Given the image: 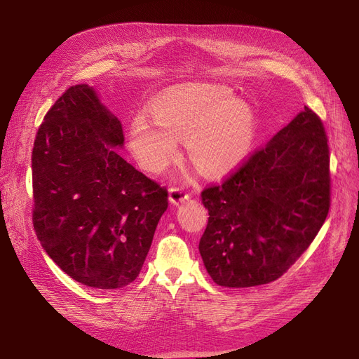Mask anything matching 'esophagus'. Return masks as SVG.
I'll use <instances>...</instances> for the list:
<instances>
[{
    "mask_svg": "<svg viewBox=\"0 0 359 359\" xmlns=\"http://www.w3.org/2000/svg\"><path fill=\"white\" fill-rule=\"evenodd\" d=\"M189 194H186L180 187H170L168 189V199L173 205H180L189 199Z\"/></svg>",
    "mask_w": 359,
    "mask_h": 359,
    "instance_id": "1",
    "label": "esophagus"
}]
</instances>
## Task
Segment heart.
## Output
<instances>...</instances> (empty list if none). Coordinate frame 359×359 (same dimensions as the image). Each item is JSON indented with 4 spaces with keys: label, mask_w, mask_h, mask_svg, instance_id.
I'll list each match as a JSON object with an SVG mask.
<instances>
[{
    "label": "heart",
    "mask_w": 359,
    "mask_h": 359,
    "mask_svg": "<svg viewBox=\"0 0 359 359\" xmlns=\"http://www.w3.org/2000/svg\"><path fill=\"white\" fill-rule=\"evenodd\" d=\"M138 113L128 142L140 165L161 173L176 157L177 138H186L191 160L206 176L229 175L250 156L256 121L250 104L224 86L187 83L168 88Z\"/></svg>",
    "instance_id": "obj_1"
}]
</instances>
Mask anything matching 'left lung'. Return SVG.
<instances>
[{
    "instance_id": "1",
    "label": "left lung",
    "mask_w": 359,
    "mask_h": 359,
    "mask_svg": "<svg viewBox=\"0 0 359 359\" xmlns=\"http://www.w3.org/2000/svg\"><path fill=\"white\" fill-rule=\"evenodd\" d=\"M210 218L199 241L217 285L257 287L284 275L330 206L329 147L307 106L219 186L202 192Z\"/></svg>"
}]
</instances>
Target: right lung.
<instances>
[{"label":"right lung","mask_w":359,"mask_h":359,"mask_svg":"<svg viewBox=\"0 0 359 359\" xmlns=\"http://www.w3.org/2000/svg\"><path fill=\"white\" fill-rule=\"evenodd\" d=\"M121 121L88 84L69 87L37 130L33 227L68 276L119 290L140 275L167 191L123 160Z\"/></svg>","instance_id":"add662e5"}]
</instances>
